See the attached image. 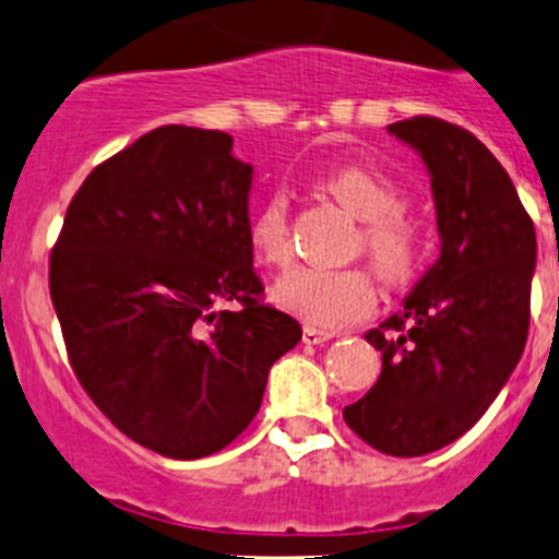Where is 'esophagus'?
<instances>
[{"mask_svg":"<svg viewBox=\"0 0 559 559\" xmlns=\"http://www.w3.org/2000/svg\"><path fill=\"white\" fill-rule=\"evenodd\" d=\"M330 337H335V332L316 330V326H306V330H302V343H308V346H321V343H326Z\"/></svg>","mask_w":559,"mask_h":559,"instance_id":"34e87169","label":"esophagus"}]
</instances>
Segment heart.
<instances>
[{
    "label": "heart",
    "mask_w": 559,
    "mask_h": 559,
    "mask_svg": "<svg viewBox=\"0 0 559 559\" xmlns=\"http://www.w3.org/2000/svg\"><path fill=\"white\" fill-rule=\"evenodd\" d=\"M321 189L365 222L362 248L373 267L392 284L408 281L419 264V235L400 213L403 194L373 167L346 165L326 173ZM248 246L257 262L286 264L292 257L284 194H270L248 222ZM273 302L300 316L308 326L341 330L368 319L376 308V284L365 270L297 267L275 281Z\"/></svg>",
    "instance_id": "obj_1"
}]
</instances>
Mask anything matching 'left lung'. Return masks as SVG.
I'll return each mask as SVG.
<instances>
[{
  "instance_id": "left-lung-1",
  "label": "left lung",
  "mask_w": 559,
  "mask_h": 559,
  "mask_svg": "<svg viewBox=\"0 0 559 559\" xmlns=\"http://www.w3.org/2000/svg\"><path fill=\"white\" fill-rule=\"evenodd\" d=\"M430 175L441 257L365 341L381 352L370 392L343 408L379 452L421 456L471 430L514 373L530 330L535 229L481 140L438 118L389 123Z\"/></svg>"
}]
</instances>
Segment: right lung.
Segmentation results:
<instances>
[{"mask_svg":"<svg viewBox=\"0 0 559 559\" xmlns=\"http://www.w3.org/2000/svg\"><path fill=\"white\" fill-rule=\"evenodd\" d=\"M253 167L233 134L159 127L92 170L50 253L72 370L140 447L222 452L251 425L270 368L300 343L259 306L248 246ZM241 308L227 312V301Z\"/></svg>","mask_w":559,"mask_h":559,"instance_id":"add662e5","label":"right lung"}]
</instances>
